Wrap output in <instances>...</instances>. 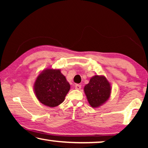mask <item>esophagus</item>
Returning <instances> with one entry per match:
<instances>
[{"mask_svg": "<svg viewBox=\"0 0 148 148\" xmlns=\"http://www.w3.org/2000/svg\"><path fill=\"white\" fill-rule=\"evenodd\" d=\"M75 89H77V90H80V89L82 88V85H81V84H75Z\"/></svg>", "mask_w": 148, "mask_h": 148, "instance_id": "34e87169", "label": "esophagus"}]
</instances>
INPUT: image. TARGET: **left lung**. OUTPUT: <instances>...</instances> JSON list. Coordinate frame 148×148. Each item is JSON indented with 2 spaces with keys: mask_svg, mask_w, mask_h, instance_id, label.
Wrapping results in <instances>:
<instances>
[{
  "mask_svg": "<svg viewBox=\"0 0 148 148\" xmlns=\"http://www.w3.org/2000/svg\"><path fill=\"white\" fill-rule=\"evenodd\" d=\"M110 90V85L104 76L95 75L84 87L85 94L92 107L100 106L108 100Z\"/></svg>",
  "mask_w": 148,
  "mask_h": 148,
  "instance_id": "left-lung-1",
  "label": "left lung"
}]
</instances>
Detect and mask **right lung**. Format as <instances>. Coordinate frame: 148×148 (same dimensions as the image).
Here are the masks:
<instances>
[{
    "mask_svg": "<svg viewBox=\"0 0 148 148\" xmlns=\"http://www.w3.org/2000/svg\"><path fill=\"white\" fill-rule=\"evenodd\" d=\"M69 90L70 85L60 70L52 69L42 71L34 84V91L38 100L49 107L61 104Z\"/></svg>",
    "mask_w": 148,
    "mask_h": 148,
    "instance_id": "obj_1",
    "label": "right lung"
}]
</instances>
